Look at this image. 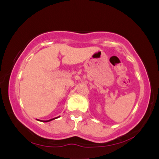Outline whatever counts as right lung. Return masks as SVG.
<instances>
[{
	"instance_id": "1",
	"label": "right lung",
	"mask_w": 159,
	"mask_h": 159,
	"mask_svg": "<svg viewBox=\"0 0 159 159\" xmlns=\"http://www.w3.org/2000/svg\"><path fill=\"white\" fill-rule=\"evenodd\" d=\"M58 117H59V116H57V117H55V118H53V119H51V120H43V122H49V121H52V120H55V119H57V118H58ZM39 121H41V120H39Z\"/></svg>"
}]
</instances>
